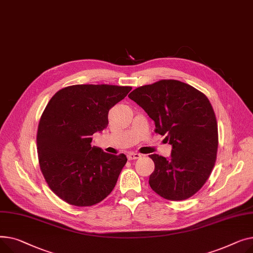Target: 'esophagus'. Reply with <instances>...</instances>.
<instances>
[{
  "mask_svg": "<svg viewBox=\"0 0 253 253\" xmlns=\"http://www.w3.org/2000/svg\"><path fill=\"white\" fill-rule=\"evenodd\" d=\"M141 157V154L139 153H135V152H129L127 153V158L128 160H133V159H138Z\"/></svg>",
  "mask_w": 253,
  "mask_h": 253,
  "instance_id": "esophagus-1",
  "label": "esophagus"
}]
</instances>
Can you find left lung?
Masks as SVG:
<instances>
[{
	"instance_id": "obj_1",
	"label": "left lung",
	"mask_w": 253,
	"mask_h": 253,
	"mask_svg": "<svg viewBox=\"0 0 253 253\" xmlns=\"http://www.w3.org/2000/svg\"><path fill=\"white\" fill-rule=\"evenodd\" d=\"M128 98L154 121L155 131L172 147L169 158L150 155L155 165L151 189L168 200L190 198L209 179L216 159L217 124L210 100L174 80L137 87Z\"/></svg>"
}]
</instances>
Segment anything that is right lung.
I'll list each match as a JSON object with an SVG mask.
<instances>
[{"mask_svg": "<svg viewBox=\"0 0 253 253\" xmlns=\"http://www.w3.org/2000/svg\"><path fill=\"white\" fill-rule=\"evenodd\" d=\"M131 90L110 84H76L58 91L38 128L40 168L63 201L91 206L105 199L127 161L92 146V136L108 126V112Z\"/></svg>", "mask_w": 253, "mask_h": 253, "instance_id": "right-lung-1", "label": "right lung"}]
</instances>
